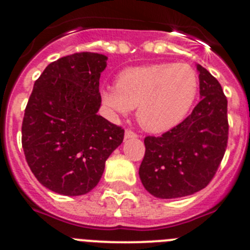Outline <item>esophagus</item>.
<instances>
[{
  "label": "esophagus",
  "mask_w": 250,
  "mask_h": 250,
  "mask_svg": "<svg viewBox=\"0 0 250 250\" xmlns=\"http://www.w3.org/2000/svg\"><path fill=\"white\" fill-rule=\"evenodd\" d=\"M135 138H138V135L135 134L134 132H132V130H125V140H129V139H135Z\"/></svg>",
  "instance_id": "obj_1"
}]
</instances>
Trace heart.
Returning a JSON list of instances; mask_svg holds the SVG:
<instances>
[{
	"mask_svg": "<svg viewBox=\"0 0 250 250\" xmlns=\"http://www.w3.org/2000/svg\"><path fill=\"white\" fill-rule=\"evenodd\" d=\"M197 87V74L190 65L161 62L122 70L115 87L104 88L100 99L122 116L137 107V120L144 129L165 133L184 120Z\"/></svg>",
	"mask_w": 250,
	"mask_h": 250,
	"instance_id": "obj_1",
	"label": "heart"
}]
</instances>
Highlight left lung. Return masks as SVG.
I'll list each match as a JSON object with an SVG mask.
<instances>
[{
	"label": "left lung",
	"mask_w": 250,
	"mask_h": 250,
	"mask_svg": "<svg viewBox=\"0 0 250 250\" xmlns=\"http://www.w3.org/2000/svg\"><path fill=\"white\" fill-rule=\"evenodd\" d=\"M200 103L180 125L146 137L139 168L144 188L163 200L185 197L213 179L228 146V99L215 77L200 64Z\"/></svg>",
	"instance_id": "obj_1"
}]
</instances>
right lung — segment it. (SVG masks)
Listing matches in <instances>:
<instances>
[{"instance_id": "right-lung-1", "label": "right lung", "mask_w": 250, "mask_h": 250, "mask_svg": "<svg viewBox=\"0 0 250 250\" xmlns=\"http://www.w3.org/2000/svg\"><path fill=\"white\" fill-rule=\"evenodd\" d=\"M107 57L83 52L50 62L25 109L21 143L37 180L53 192L81 196L99 183L125 130L98 115Z\"/></svg>"}]
</instances>
